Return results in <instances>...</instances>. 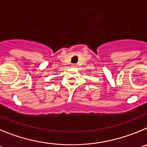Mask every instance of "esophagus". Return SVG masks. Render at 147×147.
<instances>
[{"instance_id":"34e87169","label":"esophagus","mask_w":147,"mask_h":147,"mask_svg":"<svg viewBox=\"0 0 147 147\" xmlns=\"http://www.w3.org/2000/svg\"><path fill=\"white\" fill-rule=\"evenodd\" d=\"M72 67H76L77 65H76V64H72Z\"/></svg>"}]
</instances>
